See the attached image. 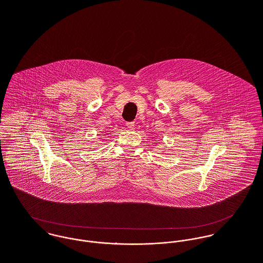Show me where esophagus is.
I'll list each match as a JSON object with an SVG mask.
<instances>
[{"instance_id": "34e87169", "label": "esophagus", "mask_w": 263, "mask_h": 263, "mask_svg": "<svg viewBox=\"0 0 263 263\" xmlns=\"http://www.w3.org/2000/svg\"><path fill=\"white\" fill-rule=\"evenodd\" d=\"M135 122L134 121H129V122H127L126 123V126H127V128L128 129H130V130H134L135 129Z\"/></svg>"}]
</instances>
